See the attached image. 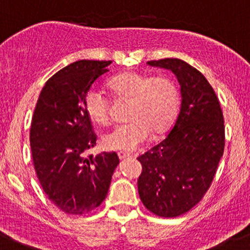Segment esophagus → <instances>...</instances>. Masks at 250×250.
I'll return each mask as SVG.
<instances>
[{"instance_id":"34e87169","label":"esophagus","mask_w":250,"mask_h":250,"mask_svg":"<svg viewBox=\"0 0 250 250\" xmlns=\"http://www.w3.org/2000/svg\"><path fill=\"white\" fill-rule=\"evenodd\" d=\"M118 156H119L120 160H123V159H126V158H131L130 154L124 153V151H119V153H118Z\"/></svg>"}]
</instances>
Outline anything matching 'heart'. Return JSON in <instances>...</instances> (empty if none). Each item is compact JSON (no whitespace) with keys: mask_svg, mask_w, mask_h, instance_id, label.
Masks as SVG:
<instances>
[{"mask_svg":"<svg viewBox=\"0 0 250 250\" xmlns=\"http://www.w3.org/2000/svg\"><path fill=\"white\" fill-rule=\"evenodd\" d=\"M108 86L119 101L130 104L126 112V119L130 122L115 126L104 136L102 144L106 149L136 150L149 140L151 131L163 133L168 130L178 112L179 90L168 77L127 71L112 77ZM83 106L92 123L109 124V100L102 90H87Z\"/></svg>","mask_w":250,"mask_h":250,"instance_id":"heart-1","label":"heart"}]
</instances>
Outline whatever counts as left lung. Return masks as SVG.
<instances>
[{"mask_svg":"<svg viewBox=\"0 0 250 250\" xmlns=\"http://www.w3.org/2000/svg\"><path fill=\"white\" fill-rule=\"evenodd\" d=\"M171 69L181 84L179 114L165 140L137 159L138 194L148 210L163 218L184 214L209 189L225 146L223 110L200 71L179 59L148 61Z\"/></svg>","mask_w":250,"mask_h":250,"instance_id":"left-lung-1","label":"left lung"}]
</instances>
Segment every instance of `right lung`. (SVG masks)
<instances>
[{"label": "right lung", "instance_id": "add662e5", "mask_svg": "<svg viewBox=\"0 0 250 250\" xmlns=\"http://www.w3.org/2000/svg\"><path fill=\"white\" fill-rule=\"evenodd\" d=\"M110 61L81 60L48 79L30 128L33 166L43 190L67 214H85L106 199L117 153L85 155L97 136L83 106L84 95L108 72Z\"/></svg>", "mask_w": 250, "mask_h": 250}]
</instances>
